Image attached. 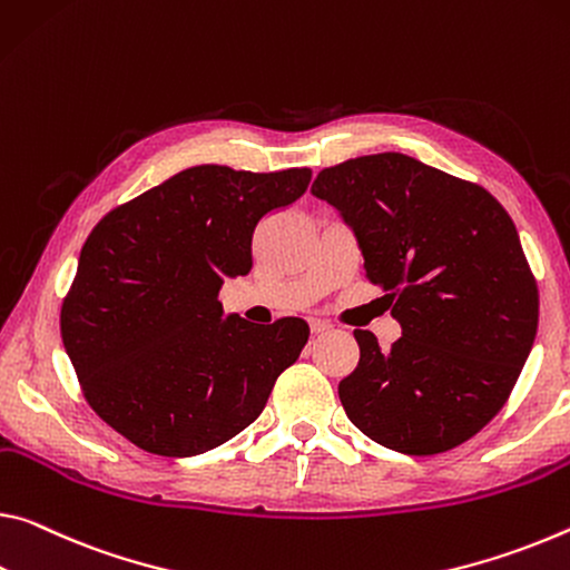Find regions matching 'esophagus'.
Returning a JSON list of instances; mask_svg holds the SVG:
<instances>
[{"label":"esophagus","mask_w":570,"mask_h":570,"mask_svg":"<svg viewBox=\"0 0 570 570\" xmlns=\"http://www.w3.org/2000/svg\"><path fill=\"white\" fill-rule=\"evenodd\" d=\"M306 322H309V330H312V334H322V332H327V330L332 327L330 322H324V320H320V317H309Z\"/></svg>","instance_id":"esophagus-1"}]
</instances>
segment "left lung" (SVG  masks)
<instances>
[{"mask_svg": "<svg viewBox=\"0 0 570 570\" xmlns=\"http://www.w3.org/2000/svg\"><path fill=\"white\" fill-rule=\"evenodd\" d=\"M312 195L355 233L403 330L391 350L355 330L360 363L340 381L347 419L401 454L464 444L510 399L538 332V286L508 210L399 151L322 169Z\"/></svg>", "mask_w": 570, "mask_h": 570, "instance_id": "1", "label": "left lung"}]
</instances>
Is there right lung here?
I'll list each match as a JSON object with an SVG mask.
<instances>
[{
	"instance_id": "right-lung-1",
	"label": "right lung",
	"mask_w": 570,
	"mask_h": 570,
	"mask_svg": "<svg viewBox=\"0 0 570 570\" xmlns=\"http://www.w3.org/2000/svg\"><path fill=\"white\" fill-rule=\"evenodd\" d=\"M312 169L189 167L90 230L60 309L90 409L131 444L195 456L236 436L296 363L309 324L223 317L225 278L253 266L264 215L306 193Z\"/></svg>"
}]
</instances>
